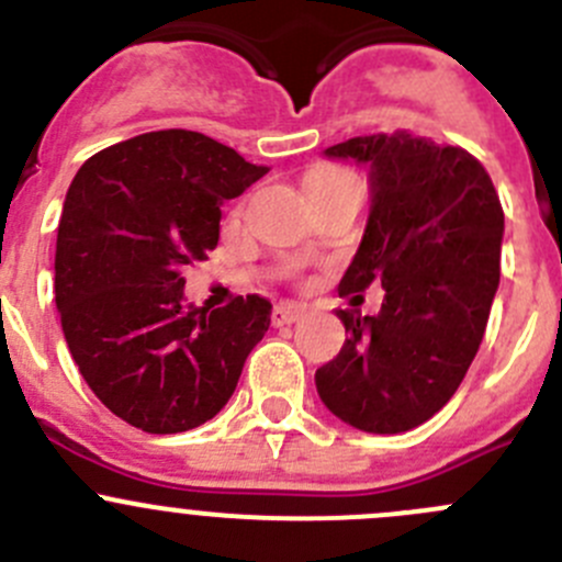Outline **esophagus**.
<instances>
[{
  "label": "esophagus",
  "mask_w": 562,
  "mask_h": 562,
  "mask_svg": "<svg viewBox=\"0 0 562 562\" xmlns=\"http://www.w3.org/2000/svg\"><path fill=\"white\" fill-rule=\"evenodd\" d=\"M304 313H307V307H302V304H277L274 313H271V324L274 326H291V324H299V321L304 318Z\"/></svg>",
  "instance_id": "34e87169"
}]
</instances>
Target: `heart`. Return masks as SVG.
Instances as JSON below:
<instances>
[{
	"instance_id": "obj_1",
	"label": "heart",
	"mask_w": 562,
	"mask_h": 562,
	"mask_svg": "<svg viewBox=\"0 0 562 562\" xmlns=\"http://www.w3.org/2000/svg\"><path fill=\"white\" fill-rule=\"evenodd\" d=\"M342 189H359V178L348 170H337V167L310 172L307 192H342Z\"/></svg>"
}]
</instances>
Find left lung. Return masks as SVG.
<instances>
[{
    "label": "left lung",
    "instance_id": "obj_1",
    "mask_svg": "<svg viewBox=\"0 0 562 562\" xmlns=\"http://www.w3.org/2000/svg\"><path fill=\"white\" fill-rule=\"evenodd\" d=\"M324 156L362 165L370 187L340 296L381 282L384 302L375 315L337 310L348 335L315 370V390L359 431H412L453 397L481 348L499 285L503 205L481 161L406 131L353 136Z\"/></svg>",
    "mask_w": 562,
    "mask_h": 562
}]
</instances>
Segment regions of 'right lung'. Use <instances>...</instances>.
<instances>
[{
	"mask_svg": "<svg viewBox=\"0 0 562 562\" xmlns=\"http://www.w3.org/2000/svg\"><path fill=\"white\" fill-rule=\"evenodd\" d=\"M266 172L183 128L112 145L76 172L57 227L54 299L79 373L128 426L181 434L209 423L263 340L266 299L209 313L183 296V269L216 249L220 209Z\"/></svg>",
	"mask_w": 562,
	"mask_h": 562,
	"instance_id": "1",
	"label": "right lung"
}]
</instances>
